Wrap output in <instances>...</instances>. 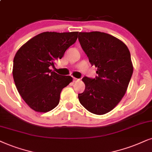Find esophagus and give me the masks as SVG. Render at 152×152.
<instances>
[{
  "mask_svg": "<svg viewBox=\"0 0 152 152\" xmlns=\"http://www.w3.org/2000/svg\"><path fill=\"white\" fill-rule=\"evenodd\" d=\"M80 79H78V78H73V81L74 82H77Z\"/></svg>",
  "mask_w": 152,
  "mask_h": 152,
  "instance_id": "obj_1",
  "label": "esophagus"
}]
</instances>
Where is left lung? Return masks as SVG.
I'll list each match as a JSON object with an SVG mask.
<instances>
[{
	"instance_id": "obj_1",
	"label": "left lung",
	"mask_w": 152,
	"mask_h": 152,
	"mask_svg": "<svg viewBox=\"0 0 152 152\" xmlns=\"http://www.w3.org/2000/svg\"><path fill=\"white\" fill-rule=\"evenodd\" d=\"M78 36L98 74L95 78H83L86 88L78 94L79 102L93 114H105L118 104L127 90L133 72L130 51L121 41L104 32H80Z\"/></svg>"
}]
</instances>
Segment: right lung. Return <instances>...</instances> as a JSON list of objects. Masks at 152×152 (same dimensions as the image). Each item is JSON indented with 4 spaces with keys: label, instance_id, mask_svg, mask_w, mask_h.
Returning <instances> with one entry per match:
<instances>
[{
    "label": "right lung",
    "instance_id": "1",
    "mask_svg": "<svg viewBox=\"0 0 152 152\" xmlns=\"http://www.w3.org/2000/svg\"><path fill=\"white\" fill-rule=\"evenodd\" d=\"M78 32H43L24 44L13 60L16 88L25 102L34 111L48 112L59 102L62 89L72 81L70 76L52 72L55 61L76 41Z\"/></svg>",
    "mask_w": 152,
    "mask_h": 152
}]
</instances>
